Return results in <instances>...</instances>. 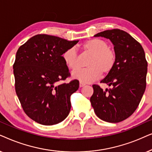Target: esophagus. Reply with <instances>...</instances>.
<instances>
[{"instance_id": "esophagus-1", "label": "esophagus", "mask_w": 152, "mask_h": 152, "mask_svg": "<svg viewBox=\"0 0 152 152\" xmlns=\"http://www.w3.org/2000/svg\"><path fill=\"white\" fill-rule=\"evenodd\" d=\"M86 85H85L84 83H80V84H79V86L80 87V88H83V87H84Z\"/></svg>"}]
</instances>
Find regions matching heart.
<instances>
[{"mask_svg":"<svg viewBox=\"0 0 152 152\" xmlns=\"http://www.w3.org/2000/svg\"><path fill=\"white\" fill-rule=\"evenodd\" d=\"M85 52L91 55L87 62L88 68L75 71L72 77L83 83H90L100 78L101 75H106L114 68L116 63V53L109 48V44L104 39L94 38L85 42L82 45ZM66 66L70 70L78 67V58L76 48L66 49L62 54Z\"/></svg>","mask_w":152,"mask_h":152,"instance_id":"obj_1","label":"heart"}]
</instances>
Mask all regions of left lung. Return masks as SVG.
I'll use <instances>...</instances> for the list:
<instances>
[{
	"instance_id": "8db88e82",
	"label": "left lung",
	"mask_w": 152,
	"mask_h": 152,
	"mask_svg": "<svg viewBox=\"0 0 152 152\" xmlns=\"http://www.w3.org/2000/svg\"><path fill=\"white\" fill-rule=\"evenodd\" d=\"M94 37L110 39L117 58L113 69L101 81L111 88L103 90L93 85L91 104L101 120L122 122L135 112L146 88L147 62L144 49L129 33L120 29L105 30Z\"/></svg>"
}]
</instances>
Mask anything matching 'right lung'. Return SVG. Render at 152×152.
Listing matches in <instances>:
<instances>
[{"instance_id": "obj_1", "label": "right lung", "mask_w": 152, "mask_h": 152, "mask_svg": "<svg viewBox=\"0 0 152 152\" xmlns=\"http://www.w3.org/2000/svg\"><path fill=\"white\" fill-rule=\"evenodd\" d=\"M78 42L37 35L17 50L13 65L16 93L26 114L40 124H58L69 113L70 96L79 81L60 84L70 76L62 54Z\"/></svg>"}]
</instances>
